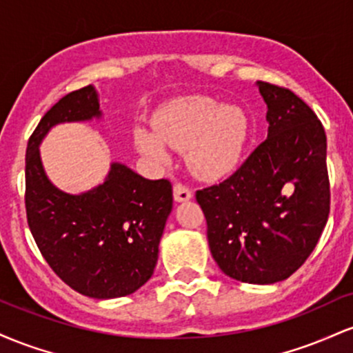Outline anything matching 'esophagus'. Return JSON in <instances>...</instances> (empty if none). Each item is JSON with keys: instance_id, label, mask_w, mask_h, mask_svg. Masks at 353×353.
<instances>
[{"instance_id": "esophagus-1", "label": "esophagus", "mask_w": 353, "mask_h": 353, "mask_svg": "<svg viewBox=\"0 0 353 353\" xmlns=\"http://www.w3.org/2000/svg\"><path fill=\"white\" fill-rule=\"evenodd\" d=\"M190 197H192V190L189 189V185L182 184V182H176V184H174V199L177 202L189 201Z\"/></svg>"}]
</instances>
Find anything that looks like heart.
<instances>
[{"label": "heart", "mask_w": 353, "mask_h": 353, "mask_svg": "<svg viewBox=\"0 0 353 353\" xmlns=\"http://www.w3.org/2000/svg\"><path fill=\"white\" fill-rule=\"evenodd\" d=\"M242 109L210 98H192L164 109L156 119V134L137 129L136 145L145 156L168 161V148L188 151L189 165L205 177L229 171L241 157L247 139Z\"/></svg>", "instance_id": "obj_1"}]
</instances>
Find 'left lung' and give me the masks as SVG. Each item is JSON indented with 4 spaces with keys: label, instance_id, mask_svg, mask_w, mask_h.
Returning <instances> with one entry per match:
<instances>
[{
    "label": "left lung",
    "instance_id": "left-lung-1",
    "mask_svg": "<svg viewBox=\"0 0 353 353\" xmlns=\"http://www.w3.org/2000/svg\"><path fill=\"white\" fill-rule=\"evenodd\" d=\"M269 134L232 176L196 192L214 261L229 277L274 283L317 245L330 212L327 136L290 89L257 83Z\"/></svg>",
    "mask_w": 353,
    "mask_h": 353
}]
</instances>
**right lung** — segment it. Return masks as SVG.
I'll return each instance as SVG.
<instances>
[{
  "label": "right lung",
  "mask_w": 353,
  "mask_h": 353,
  "mask_svg": "<svg viewBox=\"0 0 353 353\" xmlns=\"http://www.w3.org/2000/svg\"><path fill=\"white\" fill-rule=\"evenodd\" d=\"M99 116L92 86L70 92L43 116L28 141L24 204L36 245L61 281L88 297L116 299L151 279L172 185L112 163L106 181L88 192L72 196L54 188L44 174L39 143L52 125Z\"/></svg>",
  "instance_id": "right-lung-1"
}]
</instances>
